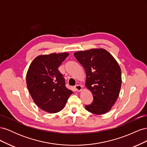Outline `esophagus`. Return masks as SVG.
Here are the masks:
<instances>
[{
	"label": "esophagus",
	"mask_w": 147,
	"mask_h": 147,
	"mask_svg": "<svg viewBox=\"0 0 147 147\" xmlns=\"http://www.w3.org/2000/svg\"><path fill=\"white\" fill-rule=\"evenodd\" d=\"M74 88L75 91H77V92H80L82 90V86L81 85H80V84H77V85L74 87Z\"/></svg>",
	"instance_id": "1"
}]
</instances>
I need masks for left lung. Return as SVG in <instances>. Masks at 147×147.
<instances>
[{
	"instance_id": "1",
	"label": "left lung",
	"mask_w": 147,
	"mask_h": 147,
	"mask_svg": "<svg viewBox=\"0 0 147 147\" xmlns=\"http://www.w3.org/2000/svg\"><path fill=\"white\" fill-rule=\"evenodd\" d=\"M85 70V86L93 96L88 112L96 115L109 112L117 101L121 86V72L113 56L105 49L92 48L74 53Z\"/></svg>"
}]
</instances>
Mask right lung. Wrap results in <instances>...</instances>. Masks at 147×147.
Returning a JSON list of instances; mask_svg holds the SVG:
<instances>
[{
  "instance_id": "obj_1",
  "label": "right lung",
  "mask_w": 147,
  "mask_h": 147,
  "mask_svg": "<svg viewBox=\"0 0 147 147\" xmlns=\"http://www.w3.org/2000/svg\"><path fill=\"white\" fill-rule=\"evenodd\" d=\"M68 53L39 55L32 61L26 74V84L32 98L40 109L54 113L63 109L72 91L65 86L58 67Z\"/></svg>"
}]
</instances>
